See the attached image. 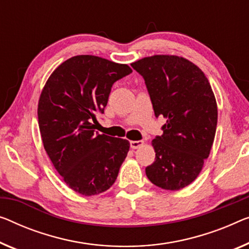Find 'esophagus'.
Here are the masks:
<instances>
[{
	"mask_svg": "<svg viewBox=\"0 0 249 249\" xmlns=\"http://www.w3.org/2000/svg\"><path fill=\"white\" fill-rule=\"evenodd\" d=\"M144 145L143 141H131V147L132 148H140Z\"/></svg>",
	"mask_w": 249,
	"mask_h": 249,
	"instance_id": "obj_1",
	"label": "esophagus"
}]
</instances>
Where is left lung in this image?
I'll list each match as a JSON object with an SVG mask.
<instances>
[{
	"mask_svg": "<svg viewBox=\"0 0 249 249\" xmlns=\"http://www.w3.org/2000/svg\"><path fill=\"white\" fill-rule=\"evenodd\" d=\"M145 80L155 116L166 118L152 141L155 161L148 180L164 190H180L196 179L216 135L218 109L205 73L188 59L154 54L133 62Z\"/></svg>",
	"mask_w": 249,
	"mask_h": 249,
	"instance_id": "1",
	"label": "left lung"
}]
</instances>
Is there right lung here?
<instances>
[{"mask_svg": "<svg viewBox=\"0 0 249 249\" xmlns=\"http://www.w3.org/2000/svg\"><path fill=\"white\" fill-rule=\"evenodd\" d=\"M131 72L125 64L80 54L59 65L42 88L38 121L43 147L77 194L90 196L108 190L127 157V140L96 134L93 124L104 113L113 84Z\"/></svg>", "mask_w": 249, "mask_h": 249, "instance_id": "obj_1", "label": "right lung"}]
</instances>
